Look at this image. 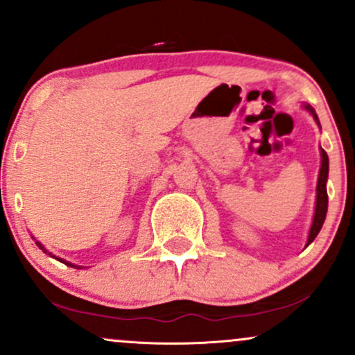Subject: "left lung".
I'll use <instances>...</instances> for the list:
<instances>
[{
    "instance_id": "obj_1",
    "label": "left lung",
    "mask_w": 355,
    "mask_h": 355,
    "mask_svg": "<svg viewBox=\"0 0 355 355\" xmlns=\"http://www.w3.org/2000/svg\"><path fill=\"white\" fill-rule=\"evenodd\" d=\"M309 112L312 113V116L315 118V121L319 123V118H317L315 112H313L312 107H305ZM322 165H320V172H319V182H317V202H315V214H313V222L311 227V232H309V240L307 245L311 242H313V239L317 237L322 225H324L325 220V214H327V203H329V197H327V189H325V183H327V175H329V157L327 153L322 150Z\"/></svg>"
}]
</instances>
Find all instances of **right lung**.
I'll use <instances>...</instances> for the list:
<instances>
[{
    "label": "right lung",
    "instance_id": "add662e5",
    "mask_svg": "<svg viewBox=\"0 0 355 355\" xmlns=\"http://www.w3.org/2000/svg\"><path fill=\"white\" fill-rule=\"evenodd\" d=\"M38 245H40V243H38ZM40 247H42V245H40ZM43 248V247H42ZM44 252H46V250H44ZM68 266H71V263H68Z\"/></svg>",
    "mask_w": 355,
    "mask_h": 355
}]
</instances>
